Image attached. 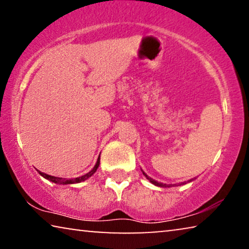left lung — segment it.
Returning <instances> with one entry per match:
<instances>
[{"instance_id": "1", "label": "left lung", "mask_w": 249, "mask_h": 249, "mask_svg": "<svg viewBox=\"0 0 249 249\" xmlns=\"http://www.w3.org/2000/svg\"><path fill=\"white\" fill-rule=\"evenodd\" d=\"M142 172H143V176L145 177L146 179H147L148 181H150V182H151L152 184L157 185V187H161V188H170V187H171V184H165V183H161V182H158V181H155L154 179H152V178L148 177L147 174L143 171V170H142ZM194 180H195V179H191V180H189L188 182H191V181H194ZM181 184H185V183H181ZM181 184H180V185H181Z\"/></svg>"}]
</instances>
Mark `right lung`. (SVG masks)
<instances>
[{
  "instance_id": "add662e5",
  "label": "right lung",
  "mask_w": 249,
  "mask_h": 249,
  "mask_svg": "<svg viewBox=\"0 0 249 249\" xmlns=\"http://www.w3.org/2000/svg\"><path fill=\"white\" fill-rule=\"evenodd\" d=\"M99 162H101V155H99V157H98L97 162H96L95 166L90 170V171H89V172L86 173V174H84V176L75 178V179H65V178H58V177L49 176V174L43 173V172H41V171H39V170H36V171H38L40 176L43 177L44 179L49 180V181H51V182H53V183H57V184H73V183L83 182V181L87 180L88 178H90V177L92 176V174H94L96 171H97V169H98V166H99Z\"/></svg>"
}]
</instances>
